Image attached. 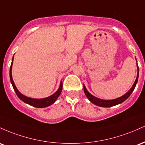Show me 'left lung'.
<instances>
[{
	"label": "left lung",
	"instance_id": "left-lung-1",
	"mask_svg": "<svg viewBox=\"0 0 145 145\" xmlns=\"http://www.w3.org/2000/svg\"><path fill=\"white\" fill-rule=\"evenodd\" d=\"M137 69H138L137 77H136V81H135L134 85L132 86L131 88L130 89V90L128 91L126 94H125L124 95L122 96V97H119V98L112 99V100H103V99L97 98V97H94L93 95H92V94H91L90 92L87 90V89H86L85 86L84 85V93H85L86 96L87 97V98L90 100V102H92V103H94V105H98V106H100V107H103V108H109V107L114 106V105H118V104L123 103V101H125L129 97L130 94L132 93L133 91H134V90L135 87H136V84H137V82H138V74H139V68H138V64H137Z\"/></svg>",
	"mask_w": 145,
	"mask_h": 145
}]
</instances>
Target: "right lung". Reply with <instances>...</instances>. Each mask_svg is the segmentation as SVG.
<instances>
[{
	"mask_svg": "<svg viewBox=\"0 0 145 145\" xmlns=\"http://www.w3.org/2000/svg\"><path fill=\"white\" fill-rule=\"evenodd\" d=\"M13 61H14V57H12V61H11V64L10 66V71H9V77H10V80L11 83L12 84L13 88H14V90L16 92V94L18 97V98L22 100V101L24 103L29 104V105H31V106L35 107V108H46V107L49 106V105H52L53 103H54L55 101L57 100L58 98V97L61 94V90H62V81H61L60 83V86L59 89L55 92L54 94H52L50 97H46V98L44 99H32L30 97H27L26 96L23 95L18 90V89L16 88L15 84H14V81L12 79V74H11V70H12V64H13Z\"/></svg>",
	"mask_w": 145,
	"mask_h": 145,
	"instance_id": "add662e5",
	"label": "right lung"
}]
</instances>
